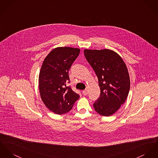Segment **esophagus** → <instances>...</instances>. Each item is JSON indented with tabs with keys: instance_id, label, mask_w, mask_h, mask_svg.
I'll use <instances>...</instances> for the list:
<instances>
[{
	"instance_id": "esophagus-1",
	"label": "esophagus",
	"mask_w": 158,
	"mask_h": 158,
	"mask_svg": "<svg viewBox=\"0 0 158 158\" xmlns=\"http://www.w3.org/2000/svg\"><path fill=\"white\" fill-rule=\"evenodd\" d=\"M82 94L84 95V96H86L88 94V90L87 89H85L82 91Z\"/></svg>"
}]
</instances>
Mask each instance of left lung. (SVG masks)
Segmentation results:
<instances>
[{
    "mask_svg": "<svg viewBox=\"0 0 158 158\" xmlns=\"http://www.w3.org/2000/svg\"><path fill=\"white\" fill-rule=\"evenodd\" d=\"M84 55L97 75L100 89L94 108L101 115H112L129 94L130 78L126 65L117 53L110 49H85Z\"/></svg>",
    "mask_w": 158,
    "mask_h": 158,
    "instance_id": "1",
    "label": "left lung"
}]
</instances>
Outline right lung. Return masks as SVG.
Listing matches in <instances>:
<instances>
[{
  "mask_svg": "<svg viewBox=\"0 0 158 158\" xmlns=\"http://www.w3.org/2000/svg\"><path fill=\"white\" fill-rule=\"evenodd\" d=\"M80 53V49L58 47L45 58L39 74V91L46 106L56 114L72 109L79 95L66 86L70 80L69 70Z\"/></svg>",
  "mask_w": 158,
  "mask_h": 158,
  "instance_id": "1",
  "label": "right lung"
}]
</instances>
